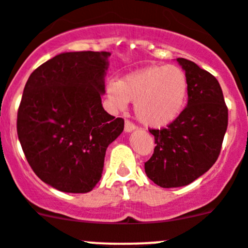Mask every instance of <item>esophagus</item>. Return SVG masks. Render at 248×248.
Masks as SVG:
<instances>
[{"label":"esophagus","mask_w":248,"mask_h":248,"mask_svg":"<svg viewBox=\"0 0 248 248\" xmlns=\"http://www.w3.org/2000/svg\"><path fill=\"white\" fill-rule=\"evenodd\" d=\"M135 129H136L135 124H132L131 121H126V124H124V131L132 132V131H135Z\"/></svg>","instance_id":"obj_1"}]
</instances>
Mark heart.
Wrapping results in <instances>:
<instances>
[{"mask_svg": "<svg viewBox=\"0 0 248 248\" xmlns=\"http://www.w3.org/2000/svg\"><path fill=\"white\" fill-rule=\"evenodd\" d=\"M108 99L116 108L135 101V113L144 126L161 128L181 115L188 95V79L175 64L148 66L106 85Z\"/></svg>", "mask_w": 248, "mask_h": 248, "instance_id": "obj_1", "label": "heart"}]
</instances>
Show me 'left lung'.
<instances>
[{"mask_svg": "<svg viewBox=\"0 0 248 248\" xmlns=\"http://www.w3.org/2000/svg\"><path fill=\"white\" fill-rule=\"evenodd\" d=\"M176 61L188 79L187 106L166 128L150 131L156 147L144 164L147 176L164 188L186 186L207 172L228 128V108L217 78L189 60Z\"/></svg>", "mask_w": 248, "mask_h": 248, "instance_id": "1", "label": "left lung"}]
</instances>
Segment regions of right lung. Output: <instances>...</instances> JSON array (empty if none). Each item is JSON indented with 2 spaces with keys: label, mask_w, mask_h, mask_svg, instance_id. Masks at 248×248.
Listing matches in <instances>:
<instances>
[{
  "label": "right lung",
  "mask_w": 248,
  "mask_h": 248,
  "mask_svg": "<svg viewBox=\"0 0 248 248\" xmlns=\"http://www.w3.org/2000/svg\"><path fill=\"white\" fill-rule=\"evenodd\" d=\"M110 55L63 52L39 66L24 87L18 138L36 176L59 191H92L108 144L124 131V120L101 104Z\"/></svg>",
  "instance_id": "add662e5"
}]
</instances>
